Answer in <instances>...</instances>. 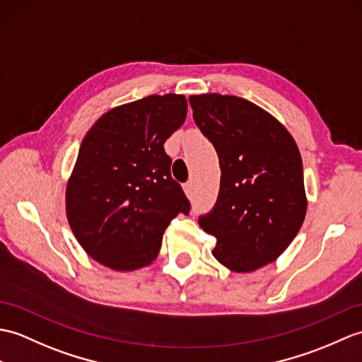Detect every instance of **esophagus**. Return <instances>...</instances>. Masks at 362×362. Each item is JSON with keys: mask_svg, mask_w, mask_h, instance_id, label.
Wrapping results in <instances>:
<instances>
[{"mask_svg": "<svg viewBox=\"0 0 362 362\" xmlns=\"http://www.w3.org/2000/svg\"><path fill=\"white\" fill-rule=\"evenodd\" d=\"M183 191H185V194H187L188 197L192 196V183H191V182L185 183V185H183Z\"/></svg>", "mask_w": 362, "mask_h": 362, "instance_id": "esophagus-1", "label": "esophagus"}]
</instances>
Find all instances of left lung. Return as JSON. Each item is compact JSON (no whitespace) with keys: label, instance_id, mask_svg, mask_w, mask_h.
Wrapping results in <instances>:
<instances>
[{"label":"left lung","instance_id":"8db88e82","mask_svg":"<svg viewBox=\"0 0 362 362\" xmlns=\"http://www.w3.org/2000/svg\"><path fill=\"white\" fill-rule=\"evenodd\" d=\"M192 117L219 156L221 189L199 225L217 239L213 256L236 273L279 257L305 219L304 170L284 124L245 98L191 95Z\"/></svg>","mask_w":362,"mask_h":362}]
</instances>
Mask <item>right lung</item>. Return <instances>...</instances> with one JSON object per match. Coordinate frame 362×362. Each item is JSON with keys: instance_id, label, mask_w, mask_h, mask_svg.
Returning a JSON list of instances; mask_svg holds the SVG:
<instances>
[{"instance_id": "obj_1", "label": "right lung", "mask_w": 362, "mask_h": 362, "mask_svg": "<svg viewBox=\"0 0 362 362\" xmlns=\"http://www.w3.org/2000/svg\"><path fill=\"white\" fill-rule=\"evenodd\" d=\"M187 98L149 95L103 114L83 139L66 214L86 253L117 272L149 265L163 233L191 205L163 143L187 119Z\"/></svg>"}]
</instances>
